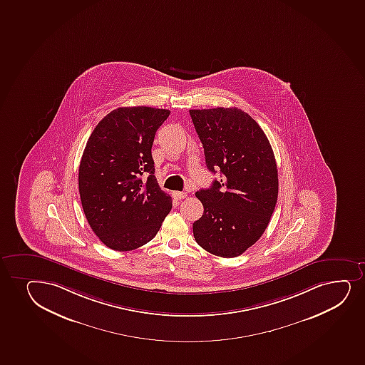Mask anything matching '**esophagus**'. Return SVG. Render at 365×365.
I'll use <instances>...</instances> for the list:
<instances>
[{
  "instance_id": "esophagus-1",
  "label": "esophagus",
  "mask_w": 365,
  "mask_h": 365,
  "mask_svg": "<svg viewBox=\"0 0 365 365\" xmlns=\"http://www.w3.org/2000/svg\"><path fill=\"white\" fill-rule=\"evenodd\" d=\"M173 196H174L176 201H181V200H184L187 196V193L182 192V191H175V192H173Z\"/></svg>"
}]
</instances>
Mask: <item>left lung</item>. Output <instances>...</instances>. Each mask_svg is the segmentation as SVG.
Returning <instances> with one entry per match:
<instances>
[{"label": "left lung", "instance_id": "left-lung-1", "mask_svg": "<svg viewBox=\"0 0 365 365\" xmlns=\"http://www.w3.org/2000/svg\"><path fill=\"white\" fill-rule=\"evenodd\" d=\"M210 172L220 180L196 192L205 212L193 236L214 256L242 255L259 240L275 210L279 180L268 138L239 108L190 109Z\"/></svg>", "mask_w": 365, "mask_h": 365}]
</instances>
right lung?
<instances>
[{"label": "right lung", "mask_w": 365, "mask_h": 365, "mask_svg": "<svg viewBox=\"0 0 365 365\" xmlns=\"http://www.w3.org/2000/svg\"><path fill=\"white\" fill-rule=\"evenodd\" d=\"M169 114L168 109L145 106L114 109L85 146L80 200L93 232L114 251L150 242L172 210V197L155 179L151 153L155 131Z\"/></svg>", "instance_id": "obj_1"}]
</instances>
